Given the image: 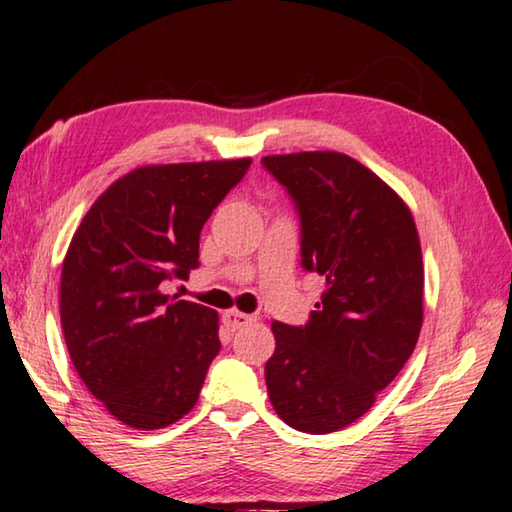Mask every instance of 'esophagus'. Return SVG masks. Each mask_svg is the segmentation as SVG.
Masks as SVG:
<instances>
[{"instance_id": "1", "label": "esophagus", "mask_w": 512, "mask_h": 512, "mask_svg": "<svg viewBox=\"0 0 512 512\" xmlns=\"http://www.w3.org/2000/svg\"><path fill=\"white\" fill-rule=\"evenodd\" d=\"M250 320H253V316H248V314H244V311H237V309H230V311H225V314H223V325L232 329V332H235V329H239V327L248 325Z\"/></svg>"}]
</instances>
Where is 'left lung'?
<instances>
[{
  "label": "left lung",
  "mask_w": 512,
  "mask_h": 512,
  "mask_svg": "<svg viewBox=\"0 0 512 512\" xmlns=\"http://www.w3.org/2000/svg\"><path fill=\"white\" fill-rule=\"evenodd\" d=\"M262 164L296 203L302 266L325 280L305 327H271L268 397L289 427L332 433L368 413L415 350L420 237L402 198L350 155L305 151Z\"/></svg>",
  "instance_id": "obj_1"
}]
</instances>
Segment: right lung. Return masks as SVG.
Listing matches in <instances>:
<instances>
[{"mask_svg":"<svg viewBox=\"0 0 512 512\" xmlns=\"http://www.w3.org/2000/svg\"><path fill=\"white\" fill-rule=\"evenodd\" d=\"M250 158L149 164L115 180L83 216L60 275V323L83 384L133 429L194 409L221 350L219 314L169 300L198 268V239Z\"/></svg>","mask_w":512,"mask_h":512,"instance_id":"obj_1","label":"right lung"}]
</instances>
